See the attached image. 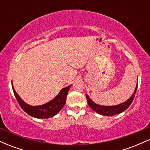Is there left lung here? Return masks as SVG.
<instances>
[{
    "label": "left lung",
    "instance_id": "8db88e82",
    "mask_svg": "<svg viewBox=\"0 0 150 150\" xmlns=\"http://www.w3.org/2000/svg\"><path fill=\"white\" fill-rule=\"evenodd\" d=\"M137 84L136 85L135 89L134 91V93L132 94V95L130 97L127 101H125V102L122 103L120 104L116 105V106H101V105L97 104L96 103H94L92 99H90V97L88 95H86V98H87V104L92 109L94 110V111H96L99 114L103 115V116H114V115L119 114V113H122L123 111H125V110L128 108L130 105L131 104V103L133 101L134 97L135 95L136 91H137Z\"/></svg>",
    "mask_w": 150,
    "mask_h": 150
}]
</instances>
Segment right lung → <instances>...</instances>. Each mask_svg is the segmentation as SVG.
<instances>
[{"mask_svg": "<svg viewBox=\"0 0 150 150\" xmlns=\"http://www.w3.org/2000/svg\"><path fill=\"white\" fill-rule=\"evenodd\" d=\"M12 87H13V92H14L19 104L27 114L37 118H49L57 114L61 111V108L63 107L65 104V101H66V97L68 94V91H69L71 85L62 89L59 94L54 99L46 104L40 105V106H30V105L27 104L22 100L20 96L15 92L13 85V82H12Z\"/></svg>", "mask_w": 150, "mask_h": 150, "instance_id": "obj_1", "label": "right lung"}]
</instances>
